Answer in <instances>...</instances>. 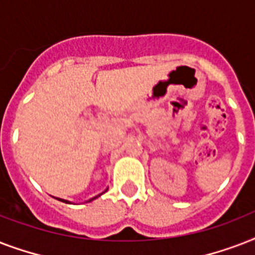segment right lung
<instances>
[{"instance_id":"obj_1","label":"right lung","mask_w":255,"mask_h":255,"mask_svg":"<svg viewBox=\"0 0 255 255\" xmlns=\"http://www.w3.org/2000/svg\"><path fill=\"white\" fill-rule=\"evenodd\" d=\"M107 189H108V188H107ZM107 189L104 190V192H107ZM104 192H103V193H104ZM100 194H102V193H100ZM100 194H98V196H95V197L90 198V200H88L87 202H90V201H92V200H95V198H98V197H99V196H100ZM57 200H59V201H63V202H67V204H70V201H67V200H63V198H57Z\"/></svg>"}]
</instances>
